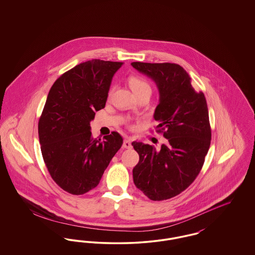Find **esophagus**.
Listing matches in <instances>:
<instances>
[{
  "mask_svg": "<svg viewBox=\"0 0 255 255\" xmlns=\"http://www.w3.org/2000/svg\"><path fill=\"white\" fill-rule=\"evenodd\" d=\"M123 148H125V149H131L132 148V143H131L130 139H125L123 141Z\"/></svg>",
  "mask_w": 255,
  "mask_h": 255,
  "instance_id": "1",
  "label": "esophagus"
}]
</instances>
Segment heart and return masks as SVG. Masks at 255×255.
<instances>
[{"mask_svg":"<svg viewBox=\"0 0 255 255\" xmlns=\"http://www.w3.org/2000/svg\"><path fill=\"white\" fill-rule=\"evenodd\" d=\"M129 85L131 87L134 95L142 93V92H150L151 93V86L146 81L145 79L133 75L129 78ZM113 90L110 91V94Z\"/></svg>","mask_w":255,"mask_h":255,"instance_id":"1","label":"heart"}]
</instances>
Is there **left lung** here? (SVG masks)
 <instances>
[{
	"label": "left lung",
	"mask_w": 255,
	"mask_h": 255,
	"mask_svg": "<svg viewBox=\"0 0 255 255\" xmlns=\"http://www.w3.org/2000/svg\"><path fill=\"white\" fill-rule=\"evenodd\" d=\"M158 87L154 119L166 143L159 149L132 142L139 155L133 167L134 185L153 201L167 200L185 190L199 175L208 152L211 130L204 93H197L191 78L178 64L131 63Z\"/></svg>",
	"instance_id": "1"
}]
</instances>
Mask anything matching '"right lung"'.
I'll return each instance as SVG.
<instances>
[{"label": "right lung", "mask_w": 255, "mask_h": 255, "mask_svg": "<svg viewBox=\"0 0 255 255\" xmlns=\"http://www.w3.org/2000/svg\"><path fill=\"white\" fill-rule=\"evenodd\" d=\"M122 62L93 59L62 74L50 88L38 123L41 152L53 181L73 195L97 187L122 135L92 136L90 122L105 107L110 86Z\"/></svg>", "instance_id": "add662e5"}]
</instances>
